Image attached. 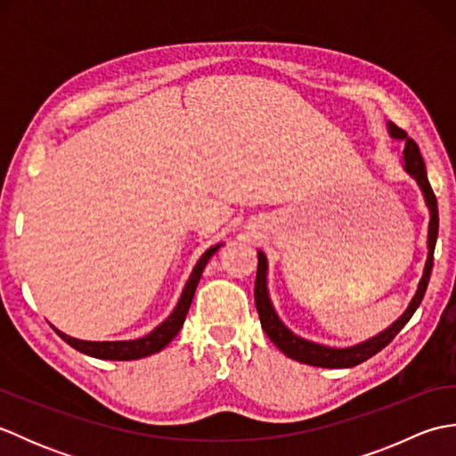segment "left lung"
Returning <instances> with one entry per match:
<instances>
[{
  "mask_svg": "<svg viewBox=\"0 0 456 456\" xmlns=\"http://www.w3.org/2000/svg\"><path fill=\"white\" fill-rule=\"evenodd\" d=\"M388 133L390 137L400 139L405 142L403 147V170L410 174V176L419 183V188L423 191L425 203L429 208V231H428V260H425V268H423V276L418 284V289H415V296L411 297V302L408 309L395 319V322L384 329L382 333H378L366 341L353 345V346H345V348H333V346H325L314 341H307V338L297 337L296 333L289 331V329L282 323V319L278 317L276 309L270 302L268 296V260L263 250H258V268H256V282H255V304H256V312L260 317V325H263L265 333L268 335L270 341H273L280 351H282L286 356L294 358L297 362L304 364H312V366H322V368H351L361 364L368 358L374 356L376 353H380L386 345H390L392 338L398 335L403 325L410 322L411 315L415 314V309L419 307L421 299L425 296V289H428L429 278H431V270H433V253H435V243H437V233H439V209H437V198L431 190V183L428 180V170H425V162L419 152V147L410 139L405 131L400 127H395L394 123H388Z\"/></svg>",
  "mask_w": 456,
  "mask_h": 456,
  "instance_id": "8db88e82",
  "label": "left lung"
}]
</instances>
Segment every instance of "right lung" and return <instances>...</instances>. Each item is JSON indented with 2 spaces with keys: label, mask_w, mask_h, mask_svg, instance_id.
Wrapping results in <instances>:
<instances>
[{
  "label": "right lung",
  "mask_w": 456,
  "mask_h": 456,
  "mask_svg": "<svg viewBox=\"0 0 456 456\" xmlns=\"http://www.w3.org/2000/svg\"><path fill=\"white\" fill-rule=\"evenodd\" d=\"M219 247H221V243L213 245L211 248H208L206 253L201 255L198 265L191 270L186 286H183V289H182V296L178 299L176 307H174V312L167 319H164V322L157 329H152L149 335H144L141 338H133V341H80V338H74L70 335L58 331L56 327H53V329L56 331V335L62 338V341L74 346L76 351H80V353L94 356V358H103V361H137V358L159 353L172 341L174 337L178 335L183 322H186V314L191 305L193 294H196V288H198L203 268H206L208 260L217 253Z\"/></svg>",
  "instance_id": "1"
}]
</instances>
